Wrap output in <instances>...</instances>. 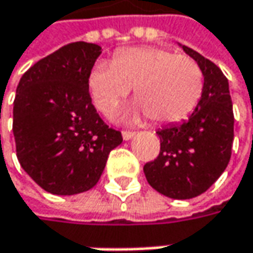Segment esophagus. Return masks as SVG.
Masks as SVG:
<instances>
[{
	"mask_svg": "<svg viewBox=\"0 0 253 253\" xmlns=\"http://www.w3.org/2000/svg\"><path fill=\"white\" fill-rule=\"evenodd\" d=\"M133 136H135V132H132V131H122V138L125 141H129Z\"/></svg>",
	"mask_w": 253,
	"mask_h": 253,
	"instance_id": "esophagus-1",
	"label": "esophagus"
}]
</instances>
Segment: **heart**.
<instances>
[{
    "instance_id": "1",
    "label": "heart",
    "mask_w": 253,
    "mask_h": 253,
    "mask_svg": "<svg viewBox=\"0 0 253 253\" xmlns=\"http://www.w3.org/2000/svg\"><path fill=\"white\" fill-rule=\"evenodd\" d=\"M88 86L102 114L115 111L133 86L139 101L133 112H146L152 121L167 124L194 111L204 91V72L194 58L168 48L133 46L118 51L112 62H95Z\"/></svg>"
}]
</instances>
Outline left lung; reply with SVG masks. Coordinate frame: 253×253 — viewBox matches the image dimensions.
Instances as JSON below:
<instances>
[{
  "instance_id": "8db88e82",
  "label": "left lung",
  "mask_w": 253,
  "mask_h": 253,
  "mask_svg": "<svg viewBox=\"0 0 253 253\" xmlns=\"http://www.w3.org/2000/svg\"><path fill=\"white\" fill-rule=\"evenodd\" d=\"M179 46L204 72V91L192 115L182 124L157 131L158 158L144 165L148 183L172 199L204 194L226 169L234 142V111L229 84L222 71L199 52Z\"/></svg>"
}]
</instances>
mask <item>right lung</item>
Returning a JSON list of instances; mask_svg holds the SVG:
<instances>
[{"mask_svg": "<svg viewBox=\"0 0 253 253\" xmlns=\"http://www.w3.org/2000/svg\"><path fill=\"white\" fill-rule=\"evenodd\" d=\"M101 46L72 42L40 59L19 80L12 132L17 158L42 189L75 195L94 188L122 142L92 105L88 75Z\"/></svg>", "mask_w": 253, "mask_h": 253, "instance_id": "obj_1", "label": "right lung"}]
</instances>
